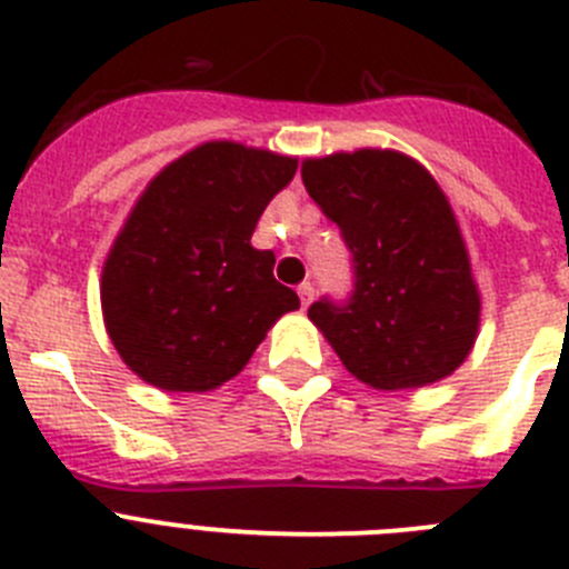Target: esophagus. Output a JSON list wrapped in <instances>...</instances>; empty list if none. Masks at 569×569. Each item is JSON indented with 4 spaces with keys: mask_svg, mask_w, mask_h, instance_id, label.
<instances>
[{
    "mask_svg": "<svg viewBox=\"0 0 569 569\" xmlns=\"http://www.w3.org/2000/svg\"><path fill=\"white\" fill-rule=\"evenodd\" d=\"M297 295H300V303H303V309H309V303L315 300V286L300 283L297 286Z\"/></svg>",
    "mask_w": 569,
    "mask_h": 569,
    "instance_id": "esophagus-1",
    "label": "esophagus"
}]
</instances>
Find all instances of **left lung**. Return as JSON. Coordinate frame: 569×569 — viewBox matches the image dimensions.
<instances>
[{
    "instance_id": "8db88e82",
    "label": "left lung",
    "mask_w": 569,
    "mask_h": 569,
    "mask_svg": "<svg viewBox=\"0 0 569 569\" xmlns=\"http://www.w3.org/2000/svg\"><path fill=\"white\" fill-rule=\"evenodd\" d=\"M300 172L351 252L346 300L309 306L342 366L382 391L457 371L479 329V291L437 181L391 150L337 152Z\"/></svg>"
}]
</instances>
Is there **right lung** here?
<instances>
[{
  "label": "right lung",
  "mask_w": 569,
  "mask_h": 569,
  "mask_svg": "<svg viewBox=\"0 0 569 569\" xmlns=\"http://www.w3.org/2000/svg\"><path fill=\"white\" fill-rule=\"evenodd\" d=\"M295 158L212 141L172 161L138 198L101 274L121 360L163 391H209L247 366L269 326L300 306L252 247Z\"/></svg>",
  "instance_id": "right-lung-1"
}]
</instances>
